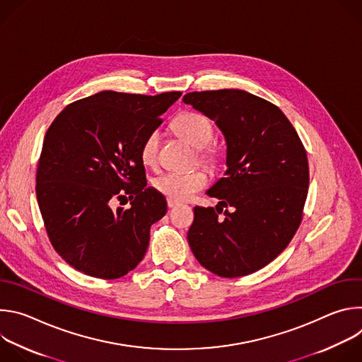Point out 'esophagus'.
Returning a JSON list of instances; mask_svg holds the SVG:
<instances>
[{"label":"esophagus","instance_id":"34e87169","mask_svg":"<svg viewBox=\"0 0 362 362\" xmlns=\"http://www.w3.org/2000/svg\"><path fill=\"white\" fill-rule=\"evenodd\" d=\"M177 204H179L177 202H175V200H172V199H168V206H169V208H170V209L176 208V206H177Z\"/></svg>","mask_w":362,"mask_h":362}]
</instances>
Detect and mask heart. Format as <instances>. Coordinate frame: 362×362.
Segmentation results:
<instances>
[{"label":"heart","instance_id":"1","mask_svg":"<svg viewBox=\"0 0 362 362\" xmlns=\"http://www.w3.org/2000/svg\"><path fill=\"white\" fill-rule=\"evenodd\" d=\"M175 132L189 144L197 148V158L202 165L211 170H218L223 165L222 154L209 147L214 141L215 129L209 117L197 112H182L173 120ZM159 132L151 130L140 144V159L143 165L153 166L158 160ZM153 187L175 202L189 199L193 193L208 185V175L203 170L189 173H163L153 179Z\"/></svg>","mask_w":362,"mask_h":362}]
</instances>
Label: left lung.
Returning <instances> with one entry per match:
<instances>
[{
  "mask_svg": "<svg viewBox=\"0 0 362 362\" xmlns=\"http://www.w3.org/2000/svg\"><path fill=\"white\" fill-rule=\"evenodd\" d=\"M183 101L215 120L228 146L225 177L206 192L219 203L194 206L190 249L222 278L253 274L275 259L300 225L309 186L305 147L275 105L247 91H193Z\"/></svg>",
  "mask_w": 362,
  "mask_h": 362,
  "instance_id": "left-lung-1",
  "label": "left lung"
}]
</instances>
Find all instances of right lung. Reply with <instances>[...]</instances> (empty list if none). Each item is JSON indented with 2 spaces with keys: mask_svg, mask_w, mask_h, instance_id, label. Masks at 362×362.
<instances>
[{
  "mask_svg": "<svg viewBox=\"0 0 362 362\" xmlns=\"http://www.w3.org/2000/svg\"><path fill=\"white\" fill-rule=\"evenodd\" d=\"M182 95L100 91L69 105L48 127L37 168V202L51 245L74 269L100 279L133 271L150 226L168 212L147 187L140 144ZM129 196V210L111 209Z\"/></svg>",
  "mask_w": 362,
  "mask_h": 362,
  "instance_id": "right-lung-1",
  "label": "right lung"
}]
</instances>
